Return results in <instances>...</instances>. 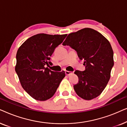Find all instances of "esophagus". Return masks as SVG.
Masks as SVG:
<instances>
[{
  "label": "esophagus",
  "instance_id": "obj_1",
  "mask_svg": "<svg viewBox=\"0 0 127 127\" xmlns=\"http://www.w3.org/2000/svg\"><path fill=\"white\" fill-rule=\"evenodd\" d=\"M65 74H66V75H67V76H70L72 74V72H70V71L66 70V71H65Z\"/></svg>",
  "mask_w": 127,
  "mask_h": 127
}]
</instances>
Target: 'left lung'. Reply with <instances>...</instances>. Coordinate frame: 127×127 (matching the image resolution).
I'll use <instances>...</instances> for the list:
<instances>
[{"label": "left lung", "mask_w": 127, "mask_h": 127, "mask_svg": "<svg viewBox=\"0 0 127 127\" xmlns=\"http://www.w3.org/2000/svg\"><path fill=\"white\" fill-rule=\"evenodd\" d=\"M62 44L76 50L84 61L85 70L74 72L79 77L73 86L76 94L85 100L96 98L106 87L114 65L109 41L98 31L86 28L69 34Z\"/></svg>", "instance_id": "obj_1"}]
</instances>
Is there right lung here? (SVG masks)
<instances>
[{
  "label": "right lung",
  "mask_w": 127,
  "mask_h": 127,
  "mask_svg": "<svg viewBox=\"0 0 127 127\" xmlns=\"http://www.w3.org/2000/svg\"><path fill=\"white\" fill-rule=\"evenodd\" d=\"M66 36L37 34L18 48L15 72L22 88L34 99L44 101L51 98L65 77L64 71L54 72L45 67L52 65L50 57Z\"/></svg>",
  "instance_id": "1"
}]
</instances>
